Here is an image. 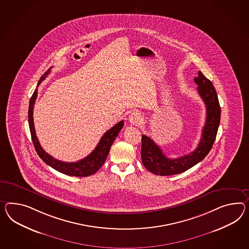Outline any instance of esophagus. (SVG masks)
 Returning <instances> with one entry per match:
<instances>
[{
	"instance_id": "34e87169",
	"label": "esophagus",
	"mask_w": 249,
	"mask_h": 249,
	"mask_svg": "<svg viewBox=\"0 0 249 249\" xmlns=\"http://www.w3.org/2000/svg\"><path fill=\"white\" fill-rule=\"evenodd\" d=\"M129 122L134 125H139L142 123V116L138 112H133L128 117Z\"/></svg>"
}]
</instances>
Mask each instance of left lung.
<instances>
[{
  "instance_id": "left-lung-1",
  "label": "left lung",
  "mask_w": 249,
  "mask_h": 249,
  "mask_svg": "<svg viewBox=\"0 0 249 249\" xmlns=\"http://www.w3.org/2000/svg\"><path fill=\"white\" fill-rule=\"evenodd\" d=\"M194 81L198 85V95L204 101L207 114L202 135L196 150L184 156L171 159L166 157L153 139L144 134L142 135V164L149 172L156 175L169 176L189 170L204 159L215 142L221 114L217 92L211 80L205 77L201 71H198V77L194 78Z\"/></svg>"
}]
</instances>
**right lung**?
Wrapping results in <instances>:
<instances>
[{"mask_svg":"<svg viewBox=\"0 0 249 249\" xmlns=\"http://www.w3.org/2000/svg\"><path fill=\"white\" fill-rule=\"evenodd\" d=\"M51 68L45 72L41 76L40 79L38 80V86L41 83L47 76L51 73ZM38 96V89H36L30 100L29 105V112H28V117H29V126L30 131L32 134V142L35 147V150L38 153L40 159L47 163L48 165L51 166L53 169H55L57 172L64 173L69 176H76V177H87L90 176L94 173H96L105 163L106 159L108 155L110 148L112 146L114 141L115 140L116 136L121 131L122 128L124 126V121L119 122L115 124V126L109 129L106 134H104L102 138L97 143L95 150L88 155L86 158L80 160L76 162H65L58 160L53 158L49 153H46L42 147L40 146L38 138L36 136V132L34 128V123H33V108L35 100Z\"/></svg>","mask_w":249,"mask_h":249,"instance_id":"right-lung-1","label":"right lung"}]
</instances>
